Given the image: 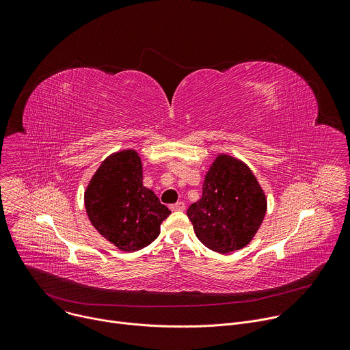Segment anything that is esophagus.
I'll use <instances>...</instances> for the list:
<instances>
[{"mask_svg": "<svg viewBox=\"0 0 350 350\" xmlns=\"http://www.w3.org/2000/svg\"><path fill=\"white\" fill-rule=\"evenodd\" d=\"M170 209H172L173 212H181V211H185V204H184V202L173 204V205H170Z\"/></svg>", "mask_w": 350, "mask_h": 350, "instance_id": "esophagus-1", "label": "esophagus"}]
</instances>
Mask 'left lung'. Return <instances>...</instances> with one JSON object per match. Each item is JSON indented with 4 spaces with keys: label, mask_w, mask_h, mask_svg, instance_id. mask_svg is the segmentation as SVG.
<instances>
[{
    "label": "left lung",
    "mask_w": 350,
    "mask_h": 350,
    "mask_svg": "<svg viewBox=\"0 0 350 350\" xmlns=\"http://www.w3.org/2000/svg\"><path fill=\"white\" fill-rule=\"evenodd\" d=\"M267 211V198L246 163L219 154L205 174L202 198L187 216L205 246L219 254L242 249L254 239Z\"/></svg>",
    "instance_id": "left-lung-1"
}]
</instances>
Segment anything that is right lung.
Masks as SVG:
<instances>
[{
	"mask_svg": "<svg viewBox=\"0 0 350 350\" xmlns=\"http://www.w3.org/2000/svg\"><path fill=\"white\" fill-rule=\"evenodd\" d=\"M84 206L94 228L124 252L155 241L172 213L142 184V163L134 149L109 155L84 191Z\"/></svg>",
	"mask_w": 350,
	"mask_h": 350,
	"instance_id": "1",
	"label": "right lung"
}]
</instances>
